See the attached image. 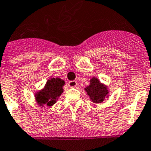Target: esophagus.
<instances>
[{"label":"esophagus","mask_w":151,"mask_h":151,"mask_svg":"<svg viewBox=\"0 0 151 151\" xmlns=\"http://www.w3.org/2000/svg\"><path fill=\"white\" fill-rule=\"evenodd\" d=\"M68 86L69 87H71V88H73V87H76L77 82H76V81H75V80L69 81V82L68 83Z\"/></svg>","instance_id":"1"}]
</instances>
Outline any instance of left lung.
<instances>
[{
    "mask_svg": "<svg viewBox=\"0 0 151 151\" xmlns=\"http://www.w3.org/2000/svg\"><path fill=\"white\" fill-rule=\"evenodd\" d=\"M85 90L86 91L87 95L90 97V99L93 103H103V101L106 98L108 95V89L106 86L102 84L99 79L93 77L90 80V85L87 86Z\"/></svg>",
    "mask_w": 151,
    "mask_h": 151,
    "instance_id": "1",
    "label": "left lung"
}]
</instances>
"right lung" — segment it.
I'll list each match as a JSON object with an SVG mask.
<instances>
[{
  "instance_id": "1",
  "label": "right lung",
  "mask_w": 151,
  "mask_h": 151,
  "mask_svg": "<svg viewBox=\"0 0 151 151\" xmlns=\"http://www.w3.org/2000/svg\"><path fill=\"white\" fill-rule=\"evenodd\" d=\"M64 80L59 78H52L46 83L45 86L42 91L36 93L35 99L40 106L47 105L52 106L56 103L58 98L63 93L62 86Z\"/></svg>"
}]
</instances>
